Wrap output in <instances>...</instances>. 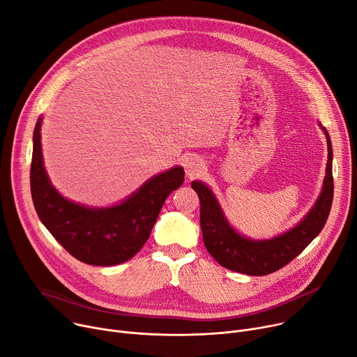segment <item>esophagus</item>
<instances>
[{
	"label": "esophagus",
	"instance_id": "34e87169",
	"mask_svg": "<svg viewBox=\"0 0 357 357\" xmlns=\"http://www.w3.org/2000/svg\"><path fill=\"white\" fill-rule=\"evenodd\" d=\"M184 167H185V174H187L188 178H193V177L199 176L203 172V169H204L202 160L197 158L196 155L185 157Z\"/></svg>",
	"mask_w": 357,
	"mask_h": 357
}]
</instances>
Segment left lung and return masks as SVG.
Wrapping results in <instances>:
<instances>
[{"instance_id": "1", "label": "left lung", "mask_w": 357, "mask_h": 357, "mask_svg": "<svg viewBox=\"0 0 357 357\" xmlns=\"http://www.w3.org/2000/svg\"><path fill=\"white\" fill-rule=\"evenodd\" d=\"M319 126L324 131L327 140L326 177L320 196L309 213L283 234L266 240L244 237L229 223L213 191L203 181H191V187L200 199L203 241L207 252L218 264L249 276H264L290 263L319 236L326 225L333 202L332 142L327 130L320 123Z\"/></svg>"}]
</instances>
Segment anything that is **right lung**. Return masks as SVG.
Wrapping results in <instances>:
<instances>
[{"instance_id":"add662e5","label":"right lung","mask_w":357,"mask_h":357,"mask_svg":"<svg viewBox=\"0 0 357 357\" xmlns=\"http://www.w3.org/2000/svg\"><path fill=\"white\" fill-rule=\"evenodd\" d=\"M41 123L33 135L31 196L41 223L77 260L93 266H114L130 260L149 240L158 213L184 181L176 166L147 180L126 200L109 207H89L63 197L47 176L41 150Z\"/></svg>"}]
</instances>
